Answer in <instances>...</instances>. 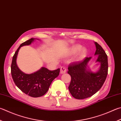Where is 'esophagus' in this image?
<instances>
[{
    "instance_id": "esophagus-1",
    "label": "esophagus",
    "mask_w": 121,
    "mask_h": 121,
    "mask_svg": "<svg viewBox=\"0 0 121 121\" xmlns=\"http://www.w3.org/2000/svg\"><path fill=\"white\" fill-rule=\"evenodd\" d=\"M67 71V69L66 68H65V67H61L60 68V73L61 74H63V73H65Z\"/></svg>"
}]
</instances>
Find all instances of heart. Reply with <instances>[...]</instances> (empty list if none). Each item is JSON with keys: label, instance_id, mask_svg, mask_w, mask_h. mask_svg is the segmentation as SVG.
<instances>
[{"label": "heart", "instance_id": "obj_1", "mask_svg": "<svg viewBox=\"0 0 121 121\" xmlns=\"http://www.w3.org/2000/svg\"><path fill=\"white\" fill-rule=\"evenodd\" d=\"M81 48H82V46L80 45H77L74 46V47H72L71 49H70V53L71 54H74L76 53ZM87 50L83 48V49H81L80 51L79 52V53L77 54V60H82V59L85 58L87 56Z\"/></svg>", "mask_w": 121, "mask_h": 121}]
</instances>
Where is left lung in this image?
<instances>
[{
	"mask_svg": "<svg viewBox=\"0 0 121 121\" xmlns=\"http://www.w3.org/2000/svg\"><path fill=\"white\" fill-rule=\"evenodd\" d=\"M95 43L96 48L95 54L98 55L96 61L100 63L98 72L93 73L87 70V64L91 57L71 63L68 66V73L71 78L68 88L71 95L78 99L88 98L97 93L104 84L108 73L107 54L98 43Z\"/></svg>",
	"mask_w": 121,
	"mask_h": 121,
	"instance_id": "1",
	"label": "left lung"
}]
</instances>
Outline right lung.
<instances>
[{"mask_svg":"<svg viewBox=\"0 0 121 121\" xmlns=\"http://www.w3.org/2000/svg\"><path fill=\"white\" fill-rule=\"evenodd\" d=\"M34 39L32 38L22 43L15 52L11 65V74L15 85L24 93L33 97H39L48 91L52 81L59 76L60 69L50 70L42 67L32 74L24 73L19 69L16 65L19 50L22 46L30 44Z\"/></svg>","mask_w":121,"mask_h":121,"instance_id":"obj_1","label":"right lung"}]
</instances>
